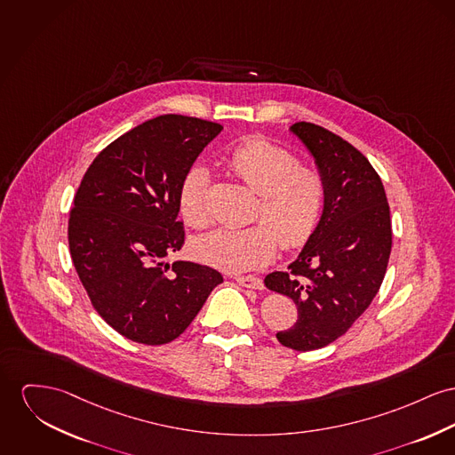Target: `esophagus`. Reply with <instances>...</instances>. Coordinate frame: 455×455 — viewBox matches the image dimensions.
<instances>
[{"label": "esophagus", "mask_w": 455, "mask_h": 455, "mask_svg": "<svg viewBox=\"0 0 455 455\" xmlns=\"http://www.w3.org/2000/svg\"><path fill=\"white\" fill-rule=\"evenodd\" d=\"M238 284H242L244 288H251V290H262L264 288V283L260 277L257 275H236L235 277Z\"/></svg>", "instance_id": "obj_1"}]
</instances>
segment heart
I'll list each match as a JSON object with an SVG mask.
<instances>
[{
    "label": "heart",
    "mask_w": 455,
    "mask_h": 455,
    "mask_svg": "<svg viewBox=\"0 0 455 455\" xmlns=\"http://www.w3.org/2000/svg\"><path fill=\"white\" fill-rule=\"evenodd\" d=\"M228 165L250 189L259 195L255 217L246 228H219L191 243L193 255L217 269L242 273L260 267L273 259L277 238L283 248H299L317 229L326 188L319 172L299 167L286 148L264 138H250L228 156ZM211 172L193 165L180 188V213L193 228L209 224L207 193Z\"/></svg>",
    "instance_id": "b5f03b06"
}]
</instances>
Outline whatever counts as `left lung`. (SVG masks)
<instances>
[{"label": "left lung", "mask_w": 455, "mask_h": 455, "mask_svg": "<svg viewBox=\"0 0 455 455\" xmlns=\"http://www.w3.org/2000/svg\"><path fill=\"white\" fill-rule=\"evenodd\" d=\"M290 132L314 158L326 200L288 273L267 274L264 284L299 308L295 326L275 334L279 343L307 352L347 333L376 297L392 251V220L383 182L363 153L310 122Z\"/></svg>", "instance_id": "left-lung-1"}]
</instances>
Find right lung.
<instances>
[{
	"instance_id": "right-lung-1",
	"label": "right lung",
	"mask_w": 455,
	"mask_h": 455,
	"mask_svg": "<svg viewBox=\"0 0 455 455\" xmlns=\"http://www.w3.org/2000/svg\"><path fill=\"white\" fill-rule=\"evenodd\" d=\"M220 131V124L174 114L143 122L98 153L76 193L74 267L92 307L127 339H176L222 283L212 267L167 262L184 243L182 180Z\"/></svg>"
}]
</instances>
